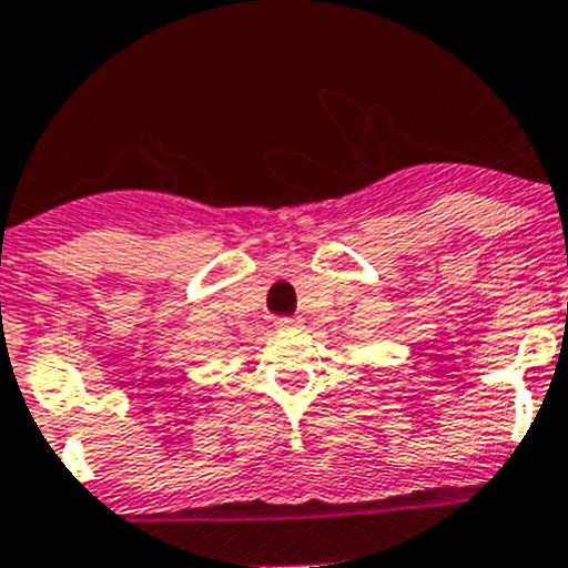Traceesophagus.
I'll return each instance as SVG.
<instances>
[{"label": "esophagus", "mask_w": 568, "mask_h": 568, "mask_svg": "<svg viewBox=\"0 0 568 568\" xmlns=\"http://www.w3.org/2000/svg\"><path fill=\"white\" fill-rule=\"evenodd\" d=\"M300 322H302L300 316H280L274 324H277V327H294V324H300Z\"/></svg>", "instance_id": "34e87169"}]
</instances>
